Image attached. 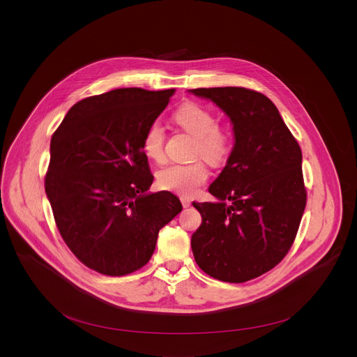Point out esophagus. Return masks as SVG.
Listing matches in <instances>:
<instances>
[{
    "label": "esophagus",
    "mask_w": 357,
    "mask_h": 357,
    "mask_svg": "<svg viewBox=\"0 0 357 357\" xmlns=\"http://www.w3.org/2000/svg\"><path fill=\"white\" fill-rule=\"evenodd\" d=\"M181 203L183 208H189L190 206V199L186 197V196H181Z\"/></svg>",
    "instance_id": "34e87169"
}]
</instances>
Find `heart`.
<instances>
[{
    "instance_id": "b5f03b06",
    "label": "heart",
    "mask_w": 357,
    "mask_h": 357,
    "mask_svg": "<svg viewBox=\"0 0 357 357\" xmlns=\"http://www.w3.org/2000/svg\"><path fill=\"white\" fill-rule=\"evenodd\" d=\"M174 121L195 138L193 157L205 158L212 165L225 164L233 149L230 132L219 126L216 116L196 103H185L174 113ZM165 131L158 121L151 123L142 135V151L152 161L164 158ZM209 178V171L202 160L186 164H168L157 174L158 185L179 195H192Z\"/></svg>"
}]
</instances>
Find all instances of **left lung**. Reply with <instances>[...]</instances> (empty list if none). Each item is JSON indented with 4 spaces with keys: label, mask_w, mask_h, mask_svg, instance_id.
Segmentation results:
<instances>
[{
    "label": "left lung",
    "mask_w": 357,
    "mask_h": 357,
    "mask_svg": "<svg viewBox=\"0 0 357 357\" xmlns=\"http://www.w3.org/2000/svg\"><path fill=\"white\" fill-rule=\"evenodd\" d=\"M189 91L229 116L236 139L209 186L219 202H193L202 215L190 240L193 256L208 275L245 282L273 270L295 240L307 205L302 152L264 94L244 87Z\"/></svg>",
    "instance_id": "1"
}]
</instances>
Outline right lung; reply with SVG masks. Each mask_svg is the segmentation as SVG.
Masks as SVG:
<instances>
[{"mask_svg":"<svg viewBox=\"0 0 357 357\" xmlns=\"http://www.w3.org/2000/svg\"><path fill=\"white\" fill-rule=\"evenodd\" d=\"M174 93L126 87L83 98L50 139L45 192L58 230L100 274L144 267L160 230L182 211L171 192L146 193L154 176L141 144Z\"/></svg>","mask_w":357,"mask_h":357,"instance_id":"obj_1","label":"right lung"}]
</instances>
